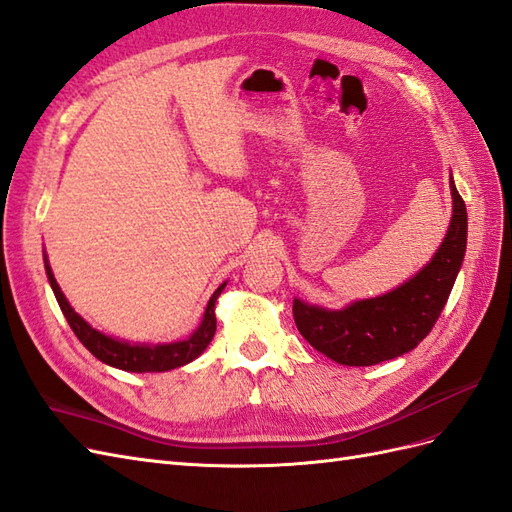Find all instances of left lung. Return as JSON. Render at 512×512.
<instances>
[{
    "instance_id": "8db88e82",
    "label": "left lung",
    "mask_w": 512,
    "mask_h": 512,
    "mask_svg": "<svg viewBox=\"0 0 512 512\" xmlns=\"http://www.w3.org/2000/svg\"><path fill=\"white\" fill-rule=\"evenodd\" d=\"M452 220L448 233L428 264L413 279L383 296L324 309L294 298L300 335L322 355L342 365H376L413 350L432 331L448 303L467 248V209L454 179Z\"/></svg>"
}]
</instances>
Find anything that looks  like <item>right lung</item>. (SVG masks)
Segmentation results:
<instances>
[{"label": "right lung", "mask_w": 512, "mask_h": 512, "mask_svg": "<svg viewBox=\"0 0 512 512\" xmlns=\"http://www.w3.org/2000/svg\"><path fill=\"white\" fill-rule=\"evenodd\" d=\"M45 272H47V279L51 290L56 294L58 305L64 313V318H67L69 326L73 329V333L77 335V339L93 352V355L103 361L106 365H112V368H119L125 372H168V370H175L181 368V365H186L190 361H194L196 357L201 355V352L209 346V342L214 339L216 333V300L220 296V292L225 290L227 283H222L218 290L209 298V303L205 307L203 313V320L199 324V329H196L188 339H181V342H170V344H129V342H121V339L110 337V335H103L101 331L93 329L80 313H75V309L69 305L67 296L62 294L60 285L54 277V272H51L49 261L45 257Z\"/></svg>", "instance_id": "1"}]
</instances>
